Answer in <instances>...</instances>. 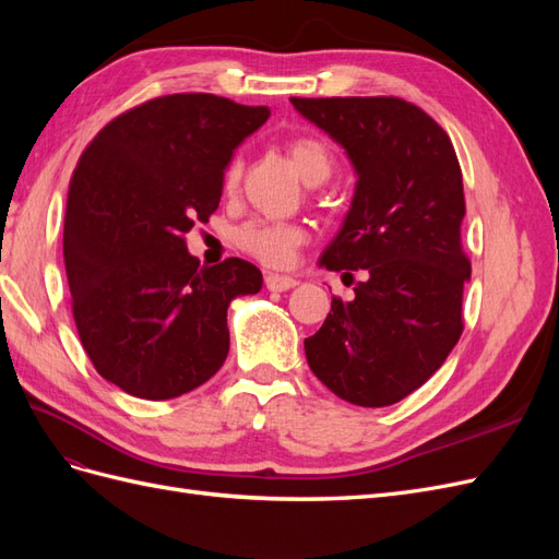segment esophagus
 Segmentation results:
<instances>
[{
  "instance_id": "obj_1",
  "label": "esophagus",
  "mask_w": 559,
  "mask_h": 559,
  "mask_svg": "<svg viewBox=\"0 0 559 559\" xmlns=\"http://www.w3.org/2000/svg\"><path fill=\"white\" fill-rule=\"evenodd\" d=\"M296 284H298V282H296L294 277L275 275V273L265 275V286H267V292H277V294H282V292H289V289H294Z\"/></svg>"
}]
</instances>
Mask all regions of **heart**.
Masks as SVG:
<instances>
[{
    "mask_svg": "<svg viewBox=\"0 0 559 559\" xmlns=\"http://www.w3.org/2000/svg\"><path fill=\"white\" fill-rule=\"evenodd\" d=\"M289 158L306 183L324 181L331 173L329 148L314 138H296L289 142ZM242 163L240 158H235L226 170V183H238ZM306 240L308 233L302 226L289 222H267V218H251V222L242 224L238 233H235L238 247L270 267L292 265Z\"/></svg>",
    "mask_w": 559,
    "mask_h": 559,
    "instance_id": "1",
    "label": "heart"
}]
</instances>
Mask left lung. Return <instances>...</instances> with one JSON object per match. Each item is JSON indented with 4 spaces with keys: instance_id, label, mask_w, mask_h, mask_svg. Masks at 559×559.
<instances>
[{
    "instance_id": "obj_1",
    "label": "left lung",
    "mask_w": 559,
    "mask_h": 559,
    "mask_svg": "<svg viewBox=\"0 0 559 559\" xmlns=\"http://www.w3.org/2000/svg\"><path fill=\"white\" fill-rule=\"evenodd\" d=\"M345 148L354 195L319 265L366 270L352 300H331L306 337L312 373L335 396L382 408L425 384L462 335L471 263L462 251L464 186L445 130L399 97H292Z\"/></svg>"
}]
</instances>
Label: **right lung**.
Instances as JSON below:
<instances>
[{"label": "right lung", "mask_w": 559, "mask_h": 559, "mask_svg": "<svg viewBox=\"0 0 559 559\" xmlns=\"http://www.w3.org/2000/svg\"><path fill=\"white\" fill-rule=\"evenodd\" d=\"M267 116L207 93L167 95L114 118L81 154L67 282L83 349L126 394L177 399L224 366L230 300L259 294L263 275L242 259L200 265L183 235L218 207L235 148Z\"/></svg>", "instance_id": "right-lung-1"}]
</instances>
